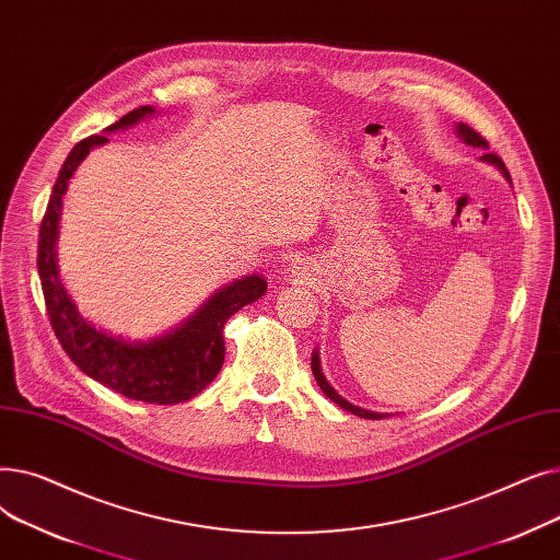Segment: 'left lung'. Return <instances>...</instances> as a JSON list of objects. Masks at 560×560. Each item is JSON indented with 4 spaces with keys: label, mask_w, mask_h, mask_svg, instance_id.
<instances>
[{
    "label": "left lung",
    "mask_w": 560,
    "mask_h": 560,
    "mask_svg": "<svg viewBox=\"0 0 560 560\" xmlns=\"http://www.w3.org/2000/svg\"><path fill=\"white\" fill-rule=\"evenodd\" d=\"M456 133H458V138L465 142V144H469V147H479V150H483L486 154L481 156V161L483 163H490V165H494L499 172H502L506 179L511 182V174H509V170H506V165H504V161L499 159L497 154H488V142H486V138H481L472 127H467V125H463V122H458L456 125ZM311 370H313V376H315V381H317V386H319V390L325 393L334 404H338L340 408H345L347 413H354V416H359V418H365V420H381V418H390V413H376V410H365V408H361V406H354L351 401H347L345 397H340L334 388H331V384L327 381V376L322 374V365H319V351L315 349L313 351V359H311Z\"/></svg>",
    "instance_id": "1"
}]
</instances>
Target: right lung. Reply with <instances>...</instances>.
I'll return each instance as SVG.
<instances>
[{"mask_svg": "<svg viewBox=\"0 0 560 560\" xmlns=\"http://www.w3.org/2000/svg\"><path fill=\"white\" fill-rule=\"evenodd\" d=\"M152 115H156L154 106H140L120 117L115 125L106 127L104 133L125 131ZM106 142V136H91L72 147L61 172H58L40 224L38 275L51 329L72 363L83 374L100 381L102 386L136 401L165 406L182 404L199 395L218 376L224 363L222 329L226 319L243 306L262 298L265 290H268V281L260 275L235 279L215 290L179 327L150 340L113 336L95 327L91 319H85L61 281L56 241L63 195L72 174L81 161L91 154V150Z\"/></svg>", "mask_w": 560, "mask_h": 560, "instance_id": "1", "label": "right lung"}]
</instances>
